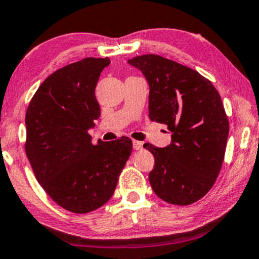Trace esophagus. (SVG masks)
Instances as JSON below:
<instances>
[{
    "mask_svg": "<svg viewBox=\"0 0 259 259\" xmlns=\"http://www.w3.org/2000/svg\"><path fill=\"white\" fill-rule=\"evenodd\" d=\"M133 149L135 150H142L143 149V143L139 141H133Z\"/></svg>",
    "mask_w": 259,
    "mask_h": 259,
    "instance_id": "esophagus-1",
    "label": "esophagus"
}]
</instances>
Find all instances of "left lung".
I'll use <instances>...</instances> for the list:
<instances>
[{"label":"left lung","instance_id":"left-lung-1","mask_svg":"<svg viewBox=\"0 0 259 259\" xmlns=\"http://www.w3.org/2000/svg\"><path fill=\"white\" fill-rule=\"evenodd\" d=\"M149 84V118L166 124L171 143H145L155 159L153 191L165 202L188 205L204 197L222 168L229 121L210 80L192 68L158 55L127 61Z\"/></svg>","mask_w":259,"mask_h":259}]
</instances>
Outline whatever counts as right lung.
<instances>
[{
  "instance_id": "1",
  "label": "right lung",
  "mask_w": 259,
  "mask_h": 259,
  "mask_svg": "<svg viewBox=\"0 0 259 259\" xmlns=\"http://www.w3.org/2000/svg\"><path fill=\"white\" fill-rule=\"evenodd\" d=\"M109 65L107 57H88L54 72L25 115V153L36 180L57 204L73 213H89L111 198L132 153L128 137L94 145L88 135L100 117L95 87Z\"/></svg>"
}]
</instances>
